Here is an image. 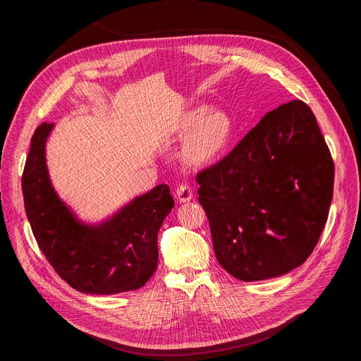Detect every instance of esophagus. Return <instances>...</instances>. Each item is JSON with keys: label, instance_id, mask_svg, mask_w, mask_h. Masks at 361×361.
I'll return each instance as SVG.
<instances>
[{"label": "esophagus", "instance_id": "1", "mask_svg": "<svg viewBox=\"0 0 361 361\" xmlns=\"http://www.w3.org/2000/svg\"><path fill=\"white\" fill-rule=\"evenodd\" d=\"M174 197L179 203H187L192 199V188L190 185H179L176 188V194H174Z\"/></svg>", "mask_w": 361, "mask_h": 361}]
</instances>
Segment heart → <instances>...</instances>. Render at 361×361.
I'll use <instances>...</instances> for the list:
<instances>
[{
    "mask_svg": "<svg viewBox=\"0 0 361 361\" xmlns=\"http://www.w3.org/2000/svg\"><path fill=\"white\" fill-rule=\"evenodd\" d=\"M182 134H190L182 147V159L194 167L211 164L224 150L231 137V122L220 111L190 113L180 126Z\"/></svg>",
    "mask_w": 361,
    "mask_h": 361,
    "instance_id": "1",
    "label": "heart"
}]
</instances>
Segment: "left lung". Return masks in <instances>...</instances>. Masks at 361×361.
<instances>
[{
  "label": "left lung",
  "mask_w": 361,
  "mask_h": 361,
  "mask_svg": "<svg viewBox=\"0 0 361 361\" xmlns=\"http://www.w3.org/2000/svg\"><path fill=\"white\" fill-rule=\"evenodd\" d=\"M220 265L243 281L286 274L319 241L334 164L310 108L290 101L195 178Z\"/></svg>",
  "instance_id": "1"
}]
</instances>
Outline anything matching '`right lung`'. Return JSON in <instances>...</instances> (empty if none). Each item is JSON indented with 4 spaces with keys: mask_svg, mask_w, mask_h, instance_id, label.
<instances>
[{
    "mask_svg": "<svg viewBox=\"0 0 361 361\" xmlns=\"http://www.w3.org/2000/svg\"><path fill=\"white\" fill-rule=\"evenodd\" d=\"M54 123L31 138L23 174L24 204L32 235L57 274L73 289L113 295L146 285L158 265V232L174 206L162 183L99 224L80 221L54 190L45 145Z\"/></svg>",
    "mask_w": 361,
    "mask_h": 361,
    "instance_id": "obj_1",
    "label": "right lung"
}]
</instances>
